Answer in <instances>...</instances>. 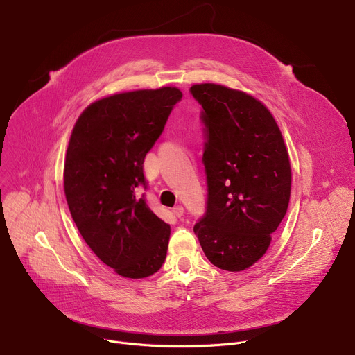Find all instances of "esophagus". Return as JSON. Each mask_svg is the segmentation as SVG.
<instances>
[{"mask_svg":"<svg viewBox=\"0 0 355 355\" xmlns=\"http://www.w3.org/2000/svg\"><path fill=\"white\" fill-rule=\"evenodd\" d=\"M173 213H174L177 217H181V216H184V207H182V206H175V207L173 209Z\"/></svg>","mask_w":355,"mask_h":355,"instance_id":"34e87169","label":"esophagus"}]
</instances>
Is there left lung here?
<instances>
[{
  "label": "left lung",
  "mask_w": 355,
  "mask_h": 355,
  "mask_svg": "<svg viewBox=\"0 0 355 355\" xmlns=\"http://www.w3.org/2000/svg\"><path fill=\"white\" fill-rule=\"evenodd\" d=\"M206 126L202 162L207 209L194 226L210 262L240 272L262 257L286 214L292 171L286 145L269 109L248 93L193 85Z\"/></svg>",
  "instance_id": "1"
}]
</instances>
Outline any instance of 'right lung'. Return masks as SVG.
Returning <instances> with one entry per match:
<instances>
[{"label": "right lung", "mask_w": 355, "mask_h": 355, "mask_svg": "<svg viewBox=\"0 0 355 355\" xmlns=\"http://www.w3.org/2000/svg\"><path fill=\"white\" fill-rule=\"evenodd\" d=\"M182 98L178 87L116 93L90 103L71 130L64 194L73 221L105 265L130 279L162 266L170 225L151 211L144 159Z\"/></svg>", "instance_id": "1"}]
</instances>
